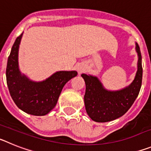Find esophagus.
Segmentation results:
<instances>
[{
	"mask_svg": "<svg viewBox=\"0 0 151 151\" xmlns=\"http://www.w3.org/2000/svg\"><path fill=\"white\" fill-rule=\"evenodd\" d=\"M78 70L79 73H82V72H83L84 70H85V67H84L83 65H79V66H78Z\"/></svg>",
	"mask_w": 151,
	"mask_h": 151,
	"instance_id": "esophagus-1",
	"label": "esophagus"
}]
</instances>
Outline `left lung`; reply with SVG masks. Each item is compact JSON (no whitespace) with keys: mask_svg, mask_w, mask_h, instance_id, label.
Returning a JSON list of instances; mask_svg holds the SVG:
<instances>
[{"mask_svg":"<svg viewBox=\"0 0 151 151\" xmlns=\"http://www.w3.org/2000/svg\"><path fill=\"white\" fill-rule=\"evenodd\" d=\"M135 49L138 56V70L133 82L125 88L108 91L97 77L82 74L86 85L84 96L85 110L92 120L106 122L119 118L129 110L137 98L141 87L143 69L141 50L137 43Z\"/></svg>","mask_w":151,"mask_h":151,"instance_id":"1","label":"left lung"}]
</instances>
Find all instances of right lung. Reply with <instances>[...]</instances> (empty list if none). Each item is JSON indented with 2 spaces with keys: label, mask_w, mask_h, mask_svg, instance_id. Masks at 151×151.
<instances>
[{
  "label": "right lung",
  "mask_w": 151,
  "mask_h": 151,
  "mask_svg": "<svg viewBox=\"0 0 151 151\" xmlns=\"http://www.w3.org/2000/svg\"><path fill=\"white\" fill-rule=\"evenodd\" d=\"M22 33L17 37L8 57L6 84L10 96L20 110L34 116H45L57 104L65 84L76 71H59L42 82L31 81L19 69L18 51Z\"/></svg>",
  "instance_id": "right-lung-1"
}]
</instances>
